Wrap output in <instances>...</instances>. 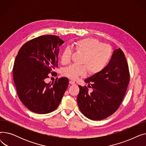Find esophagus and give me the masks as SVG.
Segmentation results:
<instances>
[{"label": "esophagus", "instance_id": "obj_1", "mask_svg": "<svg viewBox=\"0 0 146 146\" xmlns=\"http://www.w3.org/2000/svg\"><path fill=\"white\" fill-rule=\"evenodd\" d=\"M69 83H70V85H74L75 82L74 81H73V80H70V81H69Z\"/></svg>", "mask_w": 146, "mask_h": 146}]
</instances>
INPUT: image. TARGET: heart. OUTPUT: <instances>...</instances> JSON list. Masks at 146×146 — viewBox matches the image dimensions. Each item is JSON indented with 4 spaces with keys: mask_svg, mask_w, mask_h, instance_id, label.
I'll list each match as a JSON object with an SVG mask.
<instances>
[{
    "mask_svg": "<svg viewBox=\"0 0 146 146\" xmlns=\"http://www.w3.org/2000/svg\"><path fill=\"white\" fill-rule=\"evenodd\" d=\"M72 47L76 52L83 54L80 64H83L71 65L63 70V74L73 80L77 79L79 76H86L88 70L90 74L100 73L108 65L112 55V50L110 45L94 38H85L75 41ZM72 54L71 49L65 48L61 56V63H68Z\"/></svg>",
    "mask_w": 146,
    "mask_h": 146,
    "instance_id": "1",
    "label": "heart"
}]
</instances>
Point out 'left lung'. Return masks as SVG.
<instances>
[{
	"label": "left lung",
	"instance_id": "obj_1",
	"mask_svg": "<svg viewBox=\"0 0 146 146\" xmlns=\"http://www.w3.org/2000/svg\"><path fill=\"white\" fill-rule=\"evenodd\" d=\"M129 81V68L124 54L120 48L115 50L104 70L85 80L93 91L89 94L87 86H79L77 102L81 112L95 121L110 117L123 100Z\"/></svg>",
	"mask_w": 146,
	"mask_h": 146
}]
</instances>
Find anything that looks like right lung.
Here are the masks:
<instances>
[{"label":"right lung","mask_w":146,"mask_h":146,"mask_svg":"<svg viewBox=\"0 0 146 146\" xmlns=\"http://www.w3.org/2000/svg\"><path fill=\"white\" fill-rule=\"evenodd\" d=\"M64 42L59 36L46 35L23 45L16 57L13 77L21 102L33 112L45 114L58 106L68 85L67 78L46 83L53 68L58 67L59 47Z\"/></svg>","instance_id":"obj_1"}]
</instances>
